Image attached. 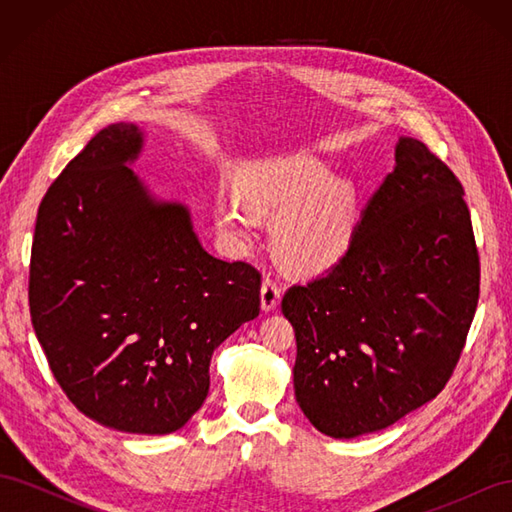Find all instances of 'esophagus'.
<instances>
[{
    "label": "esophagus",
    "mask_w": 512,
    "mask_h": 512,
    "mask_svg": "<svg viewBox=\"0 0 512 512\" xmlns=\"http://www.w3.org/2000/svg\"><path fill=\"white\" fill-rule=\"evenodd\" d=\"M280 299H282V282L273 275H267L265 282H262V288H260L262 309H265V312H271V309L280 305Z\"/></svg>",
    "instance_id": "34e87169"
}]
</instances>
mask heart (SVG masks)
<instances>
[{
    "instance_id": "heart-1",
    "label": "heart",
    "mask_w": 512,
    "mask_h": 512,
    "mask_svg": "<svg viewBox=\"0 0 512 512\" xmlns=\"http://www.w3.org/2000/svg\"><path fill=\"white\" fill-rule=\"evenodd\" d=\"M245 203L226 200L218 224L237 243L254 237L258 215H276L275 243L288 265L303 271L329 267L344 254L352 232V190L333 181L309 156H282L252 164L241 181Z\"/></svg>"
}]
</instances>
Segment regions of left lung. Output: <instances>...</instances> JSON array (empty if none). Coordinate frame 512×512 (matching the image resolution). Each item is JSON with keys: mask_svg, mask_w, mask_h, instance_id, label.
Wrapping results in <instances>:
<instances>
[{"mask_svg": "<svg viewBox=\"0 0 512 512\" xmlns=\"http://www.w3.org/2000/svg\"><path fill=\"white\" fill-rule=\"evenodd\" d=\"M480 292L463 185L416 138L369 198L346 254L294 284L282 312L297 335L294 395L324 436L397 423L453 376Z\"/></svg>", "mask_w": 512, "mask_h": 512, "instance_id": "left-lung-1", "label": "left lung"}]
</instances>
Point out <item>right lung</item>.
<instances>
[{
    "label": "right lung",
    "mask_w": 512,
    "mask_h": 512,
    "mask_svg": "<svg viewBox=\"0 0 512 512\" xmlns=\"http://www.w3.org/2000/svg\"><path fill=\"white\" fill-rule=\"evenodd\" d=\"M143 147L113 123L46 190L29 265V314L72 404L162 436L209 393L211 354L260 312V271L203 250L190 211L156 203L126 166Z\"/></svg>",
    "instance_id": "obj_1"
}]
</instances>
